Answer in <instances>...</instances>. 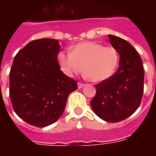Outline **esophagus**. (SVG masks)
Here are the masks:
<instances>
[{
	"label": "esophagus",
	"instance_id": "obj_1",
	"mask_svg": "<svg viewBox=\"0 0 156 156\" xmlns=\"http://www.w3.org/2000/svg\"><path fill=\"white\" fill-rule=\"evenodd\" d=\"M83 86H84V84H83V83H78V88H82Z\"/></svg>",
	"mask_w": 156,
	"mask_h": 156
}]
</instances>
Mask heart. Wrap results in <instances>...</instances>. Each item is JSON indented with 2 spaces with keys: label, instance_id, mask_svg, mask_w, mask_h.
Wrapping results in <instances>:
<instances>
[{
  "label": "heart",
  "instance_id": "obj_1",
  "mask_svg": "<svg viewBox=\"0 0 156 156\" xmlns=\"http://www.w3.org/2000/svg\"><path fill=\"white\" fill-rule=\"evenodd\" d=\"M58 60L64 72L69 76L83 71L93 82L105 81L115 73L119 55L113 47H104L98 42L85 41L75 45L71 53L60 52Z\"/></svg>",
  "mask_w": 156,
  "mask_h": 156
}]
</instances>
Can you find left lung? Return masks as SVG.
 Here are the masks:
<instances>
[{
  "label": "left lung",
  "instance_id": "1",
  "mask_svg": "<svg viewBox=\"0 0 156 156\" xmlns=\"http://www.w3.org/2000/svg\"><path fill=\"white\" fill-rule=\"evenodd\" d=\"M120 56L115 74L96 85V95L90 102L98 117L110 123L129 117L140 105L144 91L142 59L133 46L124 39L108 35Z\"/></svg>",
  "mask_w": 156,
  "mask_h": 156
}]
</instances>
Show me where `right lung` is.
<instances>
[{
	"label": "right lung",
	"mask_w": 156,
	"mask_h": 156,
	"mask_svg": "<svg viewBox=\"0 0 156 156\" xmlns=\"http://www.w3.org/2000/svg\"><path fill=\"white\" fill-rule=\"evenodd\" d=\"M58 40L29 42L17 52L10 72V98L16 114L36 127L53 124L64 111L77 82L60 69Z\"/></svg>",
	"instance_id": "add662e5"
}]
</instances>
